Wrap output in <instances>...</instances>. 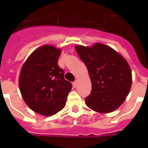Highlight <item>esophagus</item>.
<instances>
[{"label": "esophagus", "mask_w": 148, "mask_h": 148, "mask_svg": "<svg viewBox=\"0 0 148 148\" xmlns=\"http://www.w3.org/2000/svg\"><path fill=\"white\" fill-rule=\"evenodd\" d=\"M77 84V81H74V82H73V87H74V88H76Z\"/></svg>", "instance_id": "34e87169"}]
</instances>
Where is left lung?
Returning <instances> with one entry per match:
<instances>
[{"label": "left lung", "mask_w": 148, "mask_h": 148, "mask_svg": "<svg viewBox=\"0 0 148 148\" xmlns=\"http://www.w3.org/2000/svg\"><path fill=\"white\" fill-rule=\"evenodd\" d=\"M75 48L87 66L92 84L91 92L85 97L86 104L97 112H112L130 91V66L121 54L107 45L97 43L92 47L78 45Z\"/></svg>", "instance_id": "8db88e82"}]
</instances>
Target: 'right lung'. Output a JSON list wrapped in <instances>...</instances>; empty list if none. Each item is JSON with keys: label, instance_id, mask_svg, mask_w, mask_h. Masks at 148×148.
Returning a JSON list of instances; mask_svg holds the SVG:
<instances>
[{"label": "right lung", "instance_id": "right-lung-1", "mask_svg": "<svg viewBox=\"0 0 148 148\" xmlns=\"http://www.w3.org/2000/svg\"><path fill=\"white\" fill-rule=\"evenodd\" d=\"M60 50L45 45L34 51L21 71L19 87L25 103L34 111L53 115L64 108L72 88L58 64Z\"/></svg>", "mask_w": 148, "mask_h": 148}]
</instances>
